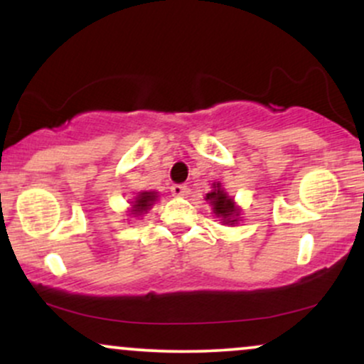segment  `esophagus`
I'll return each instance as SVG.
<instances>
[{
	"label": "esophagus",
	"mask_w": 364,
	"mask_h": 364,
	"mask_svg": "<svg viewBox=\"0 0 364 364\" xmlns=\"http://www.w3.org/2000/svg\"><path fill=\"white\" fill-rule=\"evenodd\" d=\"M171 191H173V195L183 196V195H186L188 188H186V185H181V183H174V185L171 186Z\"/></svg>",
	"instance_id": "esophagus-1"
}]
</instances>
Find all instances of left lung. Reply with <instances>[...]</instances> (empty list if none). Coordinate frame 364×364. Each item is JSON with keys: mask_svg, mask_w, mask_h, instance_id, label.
<instances>
[{"mask_svg": "<svg viewBox=\"0 0 364 364\" xmlns=\"http://www.w3.org/2000/svg\"><path fill=\"white\" fill-rule=\"evenodd\" d=\"M214 191L207 193V200H210V203L214 205L215 215L223 217L225 224H235L237 220L235 217L240 215L237 214V208L235 207V203H232V200L224 193V190H220L219 183H217V186L214 185Z\"/></svg>", "mask_w": 364, "mask_h": 364, "instance_id": "left-lung-1", "label": "left lung"}]
</instances>
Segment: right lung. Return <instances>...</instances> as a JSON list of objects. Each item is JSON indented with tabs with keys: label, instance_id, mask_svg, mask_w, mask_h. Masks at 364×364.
<instances>
[{
	"label": "right lung",
	"instance_id": "right-lung-1",
	"mask_svg": "<svg viewBox=\"0 0 364 364\" xmlns=\"http://www.w3.org/2000/svg\"><path fill=\"white\" fill-rule=\"evenodd\" d=\"M156 200V193L154 191H144V193H140L136 196L135 203H133V214H141V212H145L147 208L152 205V202Z\"/></svg>",
	"mask_w": 364,
	"mask_h": 364
}]
</instances>
